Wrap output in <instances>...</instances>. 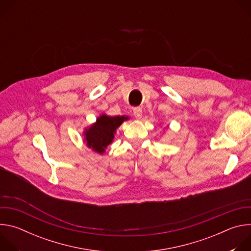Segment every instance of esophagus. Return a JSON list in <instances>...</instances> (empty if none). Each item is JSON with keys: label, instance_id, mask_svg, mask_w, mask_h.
Here are the masks:
<instances>
[{"label": "esophagus", "instance_id": "esophagus-1", "mask_svg": "<svg viewBox=\"0 0 251 251\" xmlns=\"http://www.w3.org/2000/svg\"><path fill=\"white\" fill-rule=\"evenodd\" d=\"M142 108L141 107H135V108L133 109V114L134 116L137 118V119H140L142 117Z\"/></svg>", "mask_w": 251, "mask_h": 251}]
</instances>
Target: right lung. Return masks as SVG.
Returning <instances> with one entry per match:
<instances>
[{
	"label": "right lung",
	"instance_id": "right-lung-1",
	"mask_svg": "<svg viewBox=\"0 0 251 251\" xmlns=\"http://www.w3.org/2000/svg\"><path fill=\"white\" fill-rule=\"evenodd\" d=\"M127 119L125 116H100L96 123L85 131L87 146L98 153H103L112 142L116 129Z\"/></svg>",
	"mask_w": 251,
	"mask_h": 251
}]
</instances>
